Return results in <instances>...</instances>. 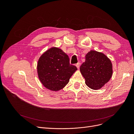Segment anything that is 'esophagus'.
<instances>
[{"instance_id": "34e87169", "label": "esophagus", "mask_w": 134, "mask_h": 134, "mask_svg": "<svg viewBox=\"0 0 134 134\" xmlns=\"http://www.w3.org/2000/svg\"><path fill=\"white\" fill-rule=\"evenodd\" d=\"M80 63L79 62L77 63L76 64V67H77V68H78V69H79V67H80Z\"/></svg>"}]
</instances>
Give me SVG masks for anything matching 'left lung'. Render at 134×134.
Listing matches in <instances>:
<instances>
[{
    "instance_id": "1",
    "label": "left lung",
    "mask_w": 134,
    "mask_h": 134,
    "mask_svg": "<svg viewBox=\"0 0 134 134\" xmlns=\"http://www.w3.org/2000/svg\"><path fill=\"white\" fill-rule=\"evenodd\" d=\"M86 85L93 90L100 89L111 79L113 73L111 60L104 54L91 51L80 68Z\"/></svg>"
}]
</instances>
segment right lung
<instances>
[{
	"label": "right lung",
	"mask_w": 134,
	"mask_h": 134,
	"mask_svg": "<svg viewBox=\"0 0 134 134\" xmlns=\"http://www.w3.org/2000/svg\"><path fill=\"white\" fill-rule=\"evenodd\" d=\"M37 69L42 85L49 90L58 91L68 83L77 68L70 65L68 56L61 49L52 47L40 56Z\"/></svg>",
	"instance_id": "add662e5"
}]
</instances>
